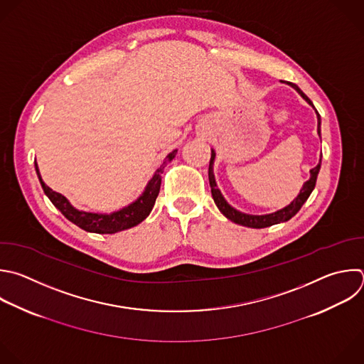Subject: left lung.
I'll use <instances>...</instances> for the list:
<instances>
[{
	"label": "left lung",
	"mask_w": 364,
	"mask_h": 364,
	"mask_svg": "<svg viewBox=\"0 0 364 364\" xmlns=\"http://www.w3.org/2000/svg\"><path fill=\"white\" fill-rule=\"evenodd\" d=\"M284 82V81H282ZM289 84L290 87H293L313 108V102L310 101V98L293 82H286ZM316 109V108H314ZM316 114H317V134L320 137V114L317 112L316 109ZM214 160H215V151L211 149V159H210V166H208V180H210V187H211V194H213V198H214V203L215 205L218 207V210L223 213V215H225L228 220H231L232 223L235 224H240V225H246V227H250V228H264V227H270L273 224H279V223H284V221H289L293 215H296L299 213V210L301 208V205L306 203V200L310 197L311 191L314 190V186H316V180H317V174L320 171V166H321V159L318 161V164L310 170V178L303 184L299 196L289 204L286 205L284 208L282 210H277L274 213H270V214H262V215H255V214H246V213H241L238 210H235L234 207H231L227 200L223 197L221 191L218 190L217 187V183H215V177H214V171H213V166H214Z\"/></svg>",
	"instance_id": "1"
}]
</instances>
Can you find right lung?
<instances>
[{
    "mask_svg": "<svg viewBox=\"0 0 364 364\" xmlns=\"http://www.w3.org/2000/svg\"><path fill=\"white\" fill-rule=\"evenodd\" d=\"M177 154V150H173L170 154L166 156L164 161L161 163L160 168L154 173L151 180L147 183L144 191L140 194V197L133 201L132 204L119 208L112 213H90V211H82L71 205V203L60 193L53 191L41 178L37 161L36 164V171L38 176V180L41 183V187L46 193V196L51 200V203L64 214L65 218H68L71 223L78 225L80 228L88 231V232H97V234H114L118 231H123L127 228H132L137 224H140L143 220L149 217L151 213L156 198L160 193V186H161V174L163 168L167 163H170Z\"/></svg>",
    "mask_w": 364,
    "mask_h": 364,
    "instance_id": "obj_1",
    "label": "right lung"
}]
</instances>
